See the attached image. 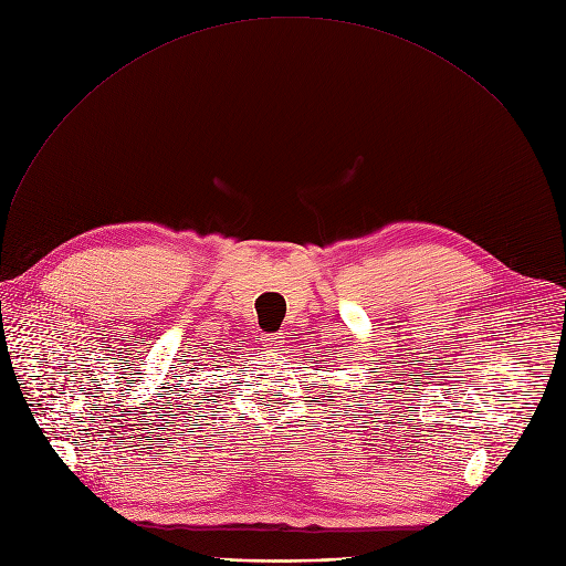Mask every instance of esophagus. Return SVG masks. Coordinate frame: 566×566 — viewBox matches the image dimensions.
Returning a JSON list of instances; mask_svg holds the SVG:
<instances>
[{"label": "esophagus", "instance_id": "obj_1", "mask_svg": "<svg viewBox=\"0 0 566 566\" xmlns=\"http://www.w3.org/2000/svg\"><path fill=\"white\" fill-rule=\"evenodd\" d=\"M281 342H283L281 333H268V335L263 337V346H268V349H279Z\"/></svg>", "mask_w": 566, "mask_h": 566}]
</instances>
